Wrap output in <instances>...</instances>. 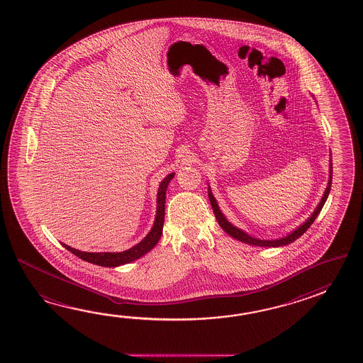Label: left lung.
Here are the masks:
<instances>
[{
    "label": "left lung",
    "mask_w": 363,
    "mask_h": 363,
    "mask_svg": "<svg viewBox=\"0 0 363 363\" xmlns=\"http://www.w3.org/2000/svg\"><path fill=\"white\" fill-rule=\"evenodd\" d=\"M331 183L332 175H330L327 189H325V192H324L322 201L319 202L318 208H315V211L313 213V216H310L308 220L302 224L301 227H298V228H297L296 231L292 232L291 235H288L286 238L279 240H259L250 238L245 232L241 231V230L236 228V227H233V225L224 218L223 214L220 213V210L218 208V203H216V199H214V196L211 194L210 189H208V200H210V203H211V208H213V211H214V216H216L218 223L222 227V230H223L225 233H228L230 236H232L233 239L239 240V241H242V242H247V244H250V245H255V247H283V245H288V244L294 242V240L298 239L305 232L308 231V227L314 223L316 216L320 213V210L323 208L324 202L327 201V197H328V194H330Z\"/></svg>",
    "instance_id": "obj_1"
}]
</instances>
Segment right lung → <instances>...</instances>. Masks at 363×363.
Returning <instances> with one entry per match:
<instances>
[{"label":"right lung","instance_id":"1","mask_svg":"<svg viewBox=\"0 0 363 363\" xmlns=\"http://www.w3.org/2000/svg\"><path fill=\"white\" fill-rule=\"evenodd\" d=\"M174 175L175 174L172 172L161 182L160 189H158V197H157V216H155V225H153L152 231L147 233V238L139 242L138 245H135L125 252H121V253H86V252H80L74 247H69V245H66L63 242H62V245L72 255L82 258L83 261L97 264V266H104V267H116V266L132 262L140 257H143L149 250H152L155 247V244L161 239L163 220H164L166 189H167V185L170 183L171 179L174 178Z\"/></svg>","mask_w":363,"mask_h":363}]
</instances>
